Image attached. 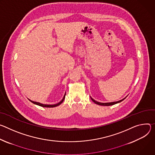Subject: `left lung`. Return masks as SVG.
I'll return each mask as SVG.
<instances>
[{
	"mask_svg": "<svg viewBox=\"0 0 155 155\" xmlns=\"http://www.w3.org/2000/svg\"><path fill=\"white\" fill-rule=\"evenodd\" d=\"M126 98H124V99L123 100H121L119 101H114V102H111V103H100V102H98L97 101H95V100H94L92 98H91L92 100L95 103V104H97V105H102V106H110V105H115L116 104H117V103H119L122 101L123 100H124Z\"/></svg>",
	"mask_w": 155,
	"mask_h": 155,
	"instance_id": "obj_1",
	"label": "left lung"
}]
</instances>
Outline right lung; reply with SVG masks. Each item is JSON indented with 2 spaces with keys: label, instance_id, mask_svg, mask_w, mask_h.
<instances>
[{
  "label": "right lung",
  "instance_id": "1",
  "mask_svg": "<svg viewBox=\"0 0 155 155\" xmlns=\"http://www.w3.org/2000/svg\"><path fill=\"white\" fill-rule=\"evenodd\" d=\"M65 94H64V96L63 97V98L61 100V101H60L59 103H58V104H55V105H44V104H40V103L39 102H36V101H31L29 100V101H31L32 103H33L34 104H36L37 105H39V106H41V107H47V108H53V107H57L58 105H60L61 103L64 101V98H65Z\"/></svg>",
  "mask_w": 155,
  "mask_h": 155
}]
</instances>
